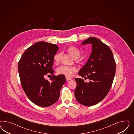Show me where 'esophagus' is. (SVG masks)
<instances>
[{
	"label": "esophagus",
	"instance_id": "1",
	"mask_svg": "<svg viewBox=\"0 0 134 134\" xmlns=\"http://www.w3.org/2000/svg\"><path fill=\"white\" fill-rule=\"evenodd\" d=\"M66 81H68L72 80V78L70 77H66Z\"/></svg>",
	"mask_w": 134,
	"mask_h": 134
}]
</instances>
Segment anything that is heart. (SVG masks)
<instances>
[{
    "label": "heart",
    "mask_w": 134,
    "mask_h": 134,
    "mask_svg": "<svg viewBox=\"0 0 134 134\" xmlns=\"http://www.w3.org/2000/svg\"><path fill=\"white\" fill-rule=\"evenodd\" d=\"M69 53L73 57L76 56H80V53L79 49H77L75 47H72L68 49ZM60 53H57L54 56V60L56 62H58L60 60ZM76 71V68L74 67L68 66L66 65H62L58 67L57 69V72L58 74L63 75L67 77H72L73 76L74 72Z\"/></svg>",
    "instance_id": "1"
}]
</instances>
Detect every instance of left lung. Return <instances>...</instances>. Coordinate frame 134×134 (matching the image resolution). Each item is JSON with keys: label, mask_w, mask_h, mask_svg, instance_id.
<instances>
[{"label": "left lung", "mask_w": 134, "mask_h": 134, "mask_svg": "<svg viewBox=\"0 0 134 134\" xmlns=\"http://www.w3.org/2000/svg\"><path fill=\"white\" fill-rule=\"evenodd\" d=\"M92 45L89 59L79 72L88 82L75 78L77 86L75 96L77 101L85 106H91L101 101L109 93L115 76L116 63L109 47L95 37H89L81 45Z\"/></svg>", "instance_id": "left-lung-1"}]
</instances>
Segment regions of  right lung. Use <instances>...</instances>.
Returning <instances> with one entry per match:
<instances>
[{
	"label": "right lung",
	"instance_id": "add662e5",
	"mask_svg": "<svg viewBox=\"0 0 134 134\" xmlns=\"http://www.w3.org/2000/svg\"><path fill=\"white\" fill-rule=\"evenodd\" d=\"M58 47L45 42H38L27 49L18 63L21 85L29 99L35 105L47 107L57 102L61 87L66 81L65 76H53L49 81L45 75L52 74L54 55Z\"/></svg>",
	"mask_w": 134,
	"mask_h": 134
}]
</instances>
